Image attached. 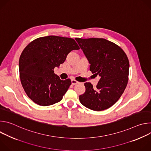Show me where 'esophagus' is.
Listing matches in <instances>:
<instances>
[{
	"label": "esophagus",
	"mask_w": 151,
	"mask_h": 151,
	"mask_svg": "<svg viewBox=\"0 0 151 151\" xmlns=\"http://www.w3.org/2000/svg\"><path fill=\"white\" fill-rule=\"evenodd\" d=\"M79 83V82H78L77 81H76V80H75V79H72V84L73 85H76V84H77V83Z\"/></svg>",
	"instance_id": "obj_1"
}]
</instances>
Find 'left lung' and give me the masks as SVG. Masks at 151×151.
<instances>
[{"mask_svg":"<svg viewBox=\"0 0 151 151\" xmlns=\"http://www.w3.org/2000/svg\"><path fill=\"white\" fill-rule=\"evenodd\" d=\"M90 64V70L99 75L95 88L85 82V92L79 96L82 105L101 111L109 108L124 93L128 80L129 61L125 52L114 43L103 38H75Z\"/></svg>","mask_w":151,"mask_h":151,"instance_id":"8db88e82","label":"left lung"}]
</instances>
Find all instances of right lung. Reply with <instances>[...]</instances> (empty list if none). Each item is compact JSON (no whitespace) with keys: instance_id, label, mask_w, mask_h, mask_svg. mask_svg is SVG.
Instances as JSON below:
<instances>
[{"instance_id":"obj_1","label":"right lung","mask_w":151,"mask_h":151,"mask_svg":"<svg viewBox=\"0 0 151 151\" xmlns=\"http://www.w3.org/2000/svg\"><path fill=\"white\" fill-rule=\"evenodd\" d=\"M75 50L79 47L73 39L57 36L37 38L24 49L19 60L20 81L33 102L47 106L62 100L72 82L61 80L53 70Z\"/></svg>"}]
</instances>
